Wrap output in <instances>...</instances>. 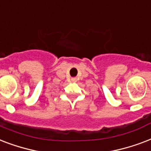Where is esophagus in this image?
Listing matches in <instances>:
<instances>
[{
	"instance_id": "obj_1",
	"label": "esophagus",
	"mask_w": 151,
	"mask_h": 151,
	"mask_svg": "<svg viewBox=\"0 0 151 151\" xmlns=\"http://www.w3.org/2000/svg\"><path fill=\"white\" fill-rule=\"evenodd\" d=\"M71 80H72V82H76V78H72V79H71Z\"/></svg>"
}]
</instances>
